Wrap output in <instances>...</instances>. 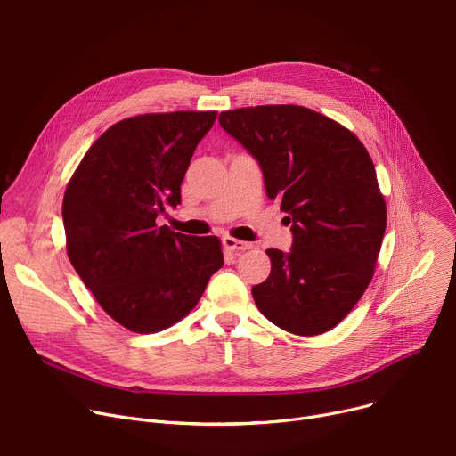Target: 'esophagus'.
Listing matches in <instances>:
<instances>
[{"instance_id":"34e87169","label":"esophagus","mask_w":456,"mask_h":456,"mask_svg":"<svg viewBox=\"0 0 456 456\" xmlns=\"http://www.w3.org/2000/svg\"><path fill=\"white\" fill-rule=\"evenodd\" d=\"M224 246H225L229 251H246V249H251L249 241L236 240V238H232V236H224Z\"/></svg>"}]
</instances>
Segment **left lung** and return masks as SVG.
Returning a JSON list of instances; mask_svg holds the SVG:
<instances>
[{"instance_id":"obj_1","label":"left lung","mask_w":456,"mask_h":456,"mask_svg":"<svg viewBox=\"0 0 456 456\" xmlns=\"http://www.w3.org/2000/svg\"><path fill=\"white\" fill-rule=\"evenodd\" d=\"M218 120L258 161L267 198L291 224V251H265L271 273L251 289L256 308L295 336L331 330L369 288L387 227L367 148L305 106L240 108Z\"/></svg>"}]
</instances>
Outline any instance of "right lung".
<instances>
[{
  "label": "right lung",
  "instance_id": "right-lung-1",
  "mask_svg": "<svg viewBox=\"0 0 456 456\" xmlns=\"http://www.w3.org/2000/svg\"><path fill=\"white\" fill-rule=\"evenodd\" d=\"M216 111L144 113L108 128L64 194L68 256L102 310L135 333L183 319L224 265L216 236L158 227Z\"/></svg>",
  "mask_w": 456,
  "mask_h": 456
}]
</instances>
